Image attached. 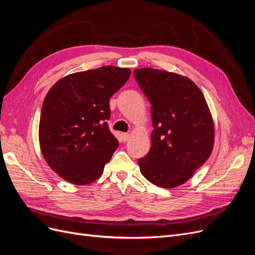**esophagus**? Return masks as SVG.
Returning a JSON list of instances; mask_svg holds the SVG:
<instances>
[{
  "mask_svg": "<svg viewBox=\"0 0 255 255\" xmlns=\"http://www.w3.org/2000/svg\"><path fill=\"white\" fill-rule=\"evenodd\" d=\"M129 139V134L128 133H122L121 134V140L122 141H128Z\"/></svg>",
  "mask_w": 255,
  "mask_h": 255,
  "instance_id": "1",
  "label": "esophagus"
}]
</instances>
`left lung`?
<instances>
[{
	"instance_id": "obj_1",
	"label": "left lung",
	"mask_w": 255,
	"mask_h": 255,
	"mask_svg": "<svg viewBox=\"0 0 255 255\" xmlns=\"http://www.w3.org/2000/svg\"><path fill=\"white\" fill-rule=\"evenodd\" d=\"M151 103V149L138 159L146 180L163 188L186 182L210 157L214 123L203 94L191 80L152 68L136 69Z\"/></svg>"
}]
</instances>
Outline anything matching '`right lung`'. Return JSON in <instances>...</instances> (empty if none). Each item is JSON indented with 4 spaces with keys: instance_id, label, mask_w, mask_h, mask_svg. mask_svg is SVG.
I'll use <instances>...</instances> for the list:
<instances>
[{
    "instance_id": "1",
    "label": "right lung",
    "mask_w": 255,
    "mask_h": 255,
    "mask_svg": "<svg viewBox=\"0 0 255 255\" xmlns=\"http://www.w3.org/2000/svg\"><path fill=\"white\" fill-rule=\"evenodd\" d=\"M129 69L104 66L65 76L45 96L39 121L42 155L64 180H98L119 142L110 130V99L129 78Z\"/></svg>"
}]
</instances>
